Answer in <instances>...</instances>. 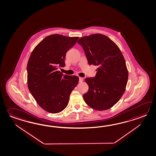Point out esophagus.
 <instances>
[{"mask_svg": "<svg viewBox=\"0 0 156 156\" xmlns=\"http://www.w3.org/2000/svg\"><path fill=\"white\" fill-rule=\"evenodd\" d=\"M83 80V78H82V77H80V78H79V82H82Z\"/></svg>", "mask_w": 156, "mask_h": 156, "instance_id": "esophagus-1", "label": "esophagus"}]
</instances>
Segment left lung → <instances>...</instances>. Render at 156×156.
Returning a JSON list of instances; mask_svg holds the SVG:
<instances>
[{
  "label": "left lung",
  "mask_w": 156,
  "mask_h": 156,
  "mask_svg": "<svg viewBox=\"0 0 156 156\" xmlns=\"http://www.w3.org/2000/svg\"><path fill=\"white\" fill-rule=\"evenodd\" d=\"M90 65L98 66L94 78H87L89 87L83 94L87 105L98 111L114 106L124 93L128 71L120 48L110 38L100 34L78 40Z\"/></svg>",
  "instance_id": "obj_1"
}]
</instances>
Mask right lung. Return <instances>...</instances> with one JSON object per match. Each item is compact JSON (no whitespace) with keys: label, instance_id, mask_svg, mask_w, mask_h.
Here are the masks:
<instances>
[{"label":"right lung","instance_id":"1","mask_svg":"<svg viewBox=\"0 0 156 156\" xmlns=\"http://www.w3.org/2000/svg\"><path fill=\"white\" fill-rule=\"evenodd\" d=\"M78 38L50 35L35 47L30 56L27 66L28 89L38 105L50 113L65 109L78 83V76L63 75L58 70L66 66V53Z\"/></svg>","mask_w":156,"mask_h":156}]
</instances>
